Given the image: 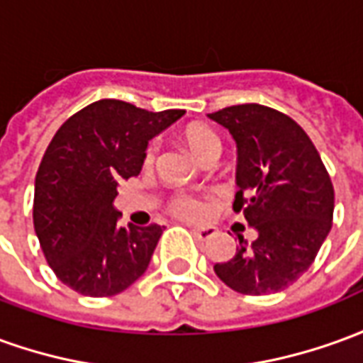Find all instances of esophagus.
Listing matches in <instances>:
<instances>
[{
  "label": "esophagus",
  "mask_w": 363,
  "mask_h": 363,
  "mask_svg": "<svg viewBox=\"0 0 363 363\" xmlns=\"http://www.w3.org/2000/svg\"><path fill=\"white\" fill-rule=\"evenodd\" d=\"M192 234H194V238H199L200 242H206V240L216 235V230L214 228H192Z\"/></svg>",
  "instance_id": "1"
}]
</instances>
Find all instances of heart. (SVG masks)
<instances>
[{
  "label": "heart",
  "mask_w": 363,
  "mask_h": 363,
  "mask_svg": "<svg viewBox=\"0 0 363 363\" xmlns=\"http://www.w3.org/2000/svg\"><path fill=\"white\" fill-rule=\"evenodd\" d=\"M182 141L186 143L189 151L196 157L199 161L206 163L210 159H218L222 153V141L216 133L210 128L204 125H192L182 131ZM155 145H149L145 151V164L153 163L155 159ZM169 212L173 216L181 218V220H200L206 214V204L196 196L190 194H174L173 199L169 200Z\"/></svg>",
  "instance_id": "heart-1"
}]
</instances>
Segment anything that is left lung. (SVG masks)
Returning a JSON list of instances; mask_svg holds the SVG:
<instances>
[{
  "label": "left lung",
  "instance_id": "obj_1",
  "mask_svg": "<svg viewBox=\"0 0 363 363\" xmlns=\"http://www.w3.org/2000/svg\"><path fill=\"white\" fill-rule=\"evenodd\" d=\"M238 145L234 212L257 232L240 238L235 255L216 275L243 295H271L293 285L311 265L332 228L334 189L316 147L281 111L240 104L208 113Z\"/></svg>",
  "mask_w": 363,
  "mask_h": 363
}]
</instances>
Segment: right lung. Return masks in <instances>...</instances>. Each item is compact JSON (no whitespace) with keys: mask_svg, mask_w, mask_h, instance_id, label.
<instances>
[{"mask_svg":"<svg viewBox=\"0 0 363 363\" xmlns=\"http://www.w3.org/2000/svg\"><path fill=\"white\" fill-rule=\"evenodd\" d=\"M184 110L147 111L98 100L68 118L35 177L33 224L50 269L86 296H111L149 267L163 225L118 224V184L138 177L149 139Z\"/></svg>","mask_w":363,"mask_h":363,"instance_id":"add662e5","label":"right lung"}]
</instances>
